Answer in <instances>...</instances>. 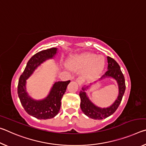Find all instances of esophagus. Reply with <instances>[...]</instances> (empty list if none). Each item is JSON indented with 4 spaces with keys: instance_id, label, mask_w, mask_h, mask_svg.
Wrapping results in <instances>:
<instances>
[{
    "instance_id": "esophagus-1",
    "label": "esophagus",
    "mask_w": 146,
    "mask_h": 146,
    "mask_svg": "<svg viewBox=\"0 0 146 146\" xmlns=\"http://www.w3.org/2000/svg\"><path fill=\"white\" fill-rule=\"evenodd\" d=\"M76 82H77V83L80 86L82 85V84H83V80H82V78H81V77H78L77 78H76Z\"/></svg>"
}]
</instances>
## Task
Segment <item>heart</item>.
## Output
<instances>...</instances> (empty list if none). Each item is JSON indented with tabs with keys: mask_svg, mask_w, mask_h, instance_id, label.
Here are the masks:
<instances>
[{
	"mask_svg": "<svg viewBox=\"0 0 146 146\" xmlns=\"http://www.w3.org/2000/svg\"><path fill=\"white\" fill-rule=\"evenodd\" d=\"M86 73L88 78H95L99 75L104 68L105 60L102 56H96L94 54L84 53L76 56L70 61L72 68L79 69L87 66Z\"/></svg>",
	"mask_w": 146,
	"mask_h": 146,
	"instance_id": "obj_1",
	"label": "heart"
}]
</instances>
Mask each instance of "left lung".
Here are the masks:
<instances>
[{
	"label": "left lung",
	"instance_id": "8db88e82",
	"mask_svg": "<svg viewBox=\"0 0 146 146\" xmlns=\"http://www.w3.org/2000/svg\"><path fill=\"white\" fill-rule=\"evenodd\" d=\"M107 59L108 63V71L100 79L102 80L105 78L111 77L117 80L118 86V95L115 102L110 107L101 108L95 106L89 99L85 92L88 86L83 87L79 93L81 100L80 108L82 112L88 117L95 120H102L113 114L119 106L125 90V78L120 70V66L114 59L110 56H108Z\"/></svg>",
	"mask_w": 146,
	"mask_h": 146
}]
</instances>
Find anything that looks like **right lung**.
Returning a JSON list of instances; mask_svg holds the SVG:
<instances>
[{"mask_svg": "<svg viewBox=\"0 0 146 146\" xmlns=\"http://www.w3.org/2000/svg\"><path fill=\"white\" fill-rule=\"evenodd\" d=\"M56 52L57 48H51L36 53L29 59L25 70L19 78L17 92L21 104L29 115L40 120L50 119L58 114L61 106V99L70 80L56 82L48 97L43 100H35L26 92V80L40 64L47 59L53 58Z\"/></svg>", "mask_w": 146, "mask_h": 146, "instance_id": "right-lung-1", "label": "right lung"}]
</instances>
